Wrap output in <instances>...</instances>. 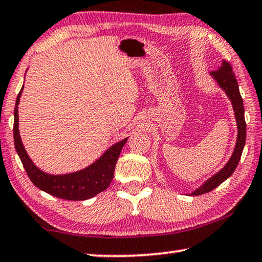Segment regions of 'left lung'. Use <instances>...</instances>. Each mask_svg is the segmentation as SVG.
Instances as JSON below:
<instances>
[{
    "label": "left lung",
    "mask_w": 262,
    "mask_h": 262,
    "mask_svg": "<svg viewBox=\"0 0 262 262\" xmlns=\"http://www.w3.org/2000/svg\"><path fill=\"white\" fill-rule=\"evenodd\" d=\"M210 76L217 82L222 91H225L226 95L231 100L232 106L234 109V114H235L236 124H237V139L236 144L234 148V151L229 159V161L226 163V166L216 174H214L212 178L204 182V185L195 189L190 195H201L208 193L217 186H220L222 182L231 177L234 173V170L239 165L241 154H243L245 142H246V121H245V109H244V101L240 95L239 85L235 79V75L233 73V68L229 62L224 61L221 67L214 72H210Z\"/></svg>",
    "instance_id": "8db88e82"
}]
</instances>
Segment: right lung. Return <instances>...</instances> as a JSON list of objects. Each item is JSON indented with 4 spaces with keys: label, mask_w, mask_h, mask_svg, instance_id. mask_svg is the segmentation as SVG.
<instances>
[{
    "label": "right lung",
    "mask_w": 262,
    "mask_h": 262,
    "mask_svg": "<svg viewBox=\"0 0 262 262\" xmlns=\"http://www.w3.org/2000/svg\"><path fill=\"white\" fill-rule=\"evenodd\" d=\"M22 91L23 87L17 95L14 111V142L15 149H16L19 159H21L22 165L25 167L30 181L37 188L53 195V196L72 201L87 200V199L95 196L96 194L107 189L113 180V177H114L115 166L116 162H118L121 149L123 148L124 143L127 142L128 138L113 144L109 149L104 151L100 159H97L91 166L85 167L84 169L63 175H53L46 173V171L37 168L35 163L31 161L25 147H23L21 136H19L18 103Z\"/></svg>",
    "instance_id": "obj_1"
}]
</instances>
